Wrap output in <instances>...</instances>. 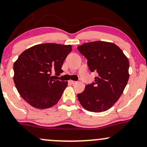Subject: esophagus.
<instances>
[{
	"label": "esophagus",
	"instance_id": "esophagus-1",
	"mask_svg": "<svg viewBox=\"0 0 147 147\" xmlns=\"http://www.w3.org/2000/svg\"><path fill=\"white\" fill-rule=\"evenodd\" d=\"M69 82L71 83V84H75V83H77V81H72V80H70Z\"/></svg>",
	"mask_w": 147,
	"mask_h": 147
}]
</instances>
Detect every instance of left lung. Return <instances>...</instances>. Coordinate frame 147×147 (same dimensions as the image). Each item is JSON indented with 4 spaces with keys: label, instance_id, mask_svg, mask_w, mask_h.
Segmentation results:
<instances>
[{
    "label": "left lung",
    "instance_id": "1",
    "mask_svg": "<svg viewBox=\"0 0 147 147\" xmlns=\"http://www.w3.org/2000/svg\"><path fill=\"white\" fill-rule=\"evenodd\" d=\"M87 60L90 71L97 72L95 82L77 94L81 106L92 112H102L113 107L123 94L129 79V61L112 42L94 41L77 47Z\"/></svg>",
    "mask_w": 147,
    "mask_h": 147
}]
</instances>
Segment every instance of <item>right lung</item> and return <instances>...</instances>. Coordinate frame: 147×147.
Listing matches in <instances>:
<instances>
[{
    "label": "right lung",
    "instance_id": "add662e5",
    "mask_svg": "<svg viewBox=\"0 0 147 147\" xmlns=\"http://www.w3.org/2000/svg\"><path fill=\"white\" fill-rule=\"evenodd\" d=\"M72 46L55 43L39 44L22 52L13 64V81L21 97L36 109L56 105L68 85L52 73L60 75Z\"/></svg>",
    "mask_w": 147,
    "mask_h": 147
}]
</instances>
